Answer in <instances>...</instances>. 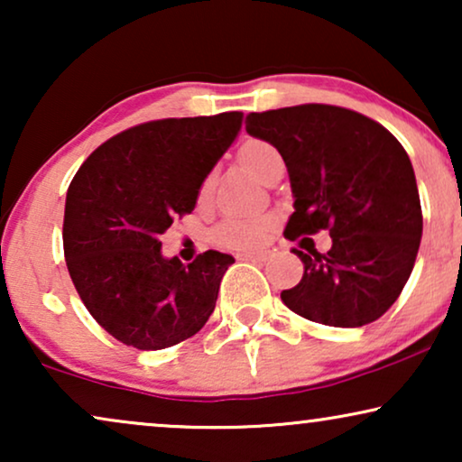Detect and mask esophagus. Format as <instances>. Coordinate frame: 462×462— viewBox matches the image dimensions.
Here are the masks:
<instances>
[{"instance_id":"obj_1","label":"esophagus","mask_w":462,"mask_h":462,"mask_svg":"<svg viewBox=\"0 0 462 462\" xmlns=\"http://www.w3.org/2000/svg\"><path fill=\"white\" fill-rule=\"evenodd\" d=\"M239 261H250V263H256V261H264L267 258V252H242V254H237Z\"/></svg>"}]
</instances>
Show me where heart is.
Returning a JSON list of instances; mask_svg holds the SVG:
<instances>
[{
  "instance_id": "b5f03b06",
  "label": "heart",
  "mask_w": 462,
  "mask_h": 462,
  "mask_svg": "<svg viewBox=\"0 0 462 462\" xmlns=\"http://www.w3.org/2000/svg\"><path fill=\"white\" fill-rule=\"evenodd\" d=\"M237 160L242 166L248 170L252 176H256L258 180H264L273 172L277 166H283L282 153L273 144L261 138H248L239 144L237 149ZM214 193V176L208 174L204 180L199 182L198 189V204H208ZM271 231V218L269 217H254V218H226L217 226L214 231V239L218 244L226 245V248L236 250H248L258 248L267 233Z\"/></svg>"
}]
</instances>
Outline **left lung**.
I'll list each match as a JSON object with an SVG mask.
<instances>
[{
  "label": "left lung",
  "mask_w": 462,
  "mask_h": 462,
  "mask_svg": "<svg viewBox=\"0 0 462 462\" xmlns=\"http://www.w3.org/2000/svg\"><path fill=\"white\" fill-rule=\"evenodd\" d=\"M248 134L286 162L294 212L286 236L330 231L332 248H294L302 280L282 300L300 318L334 328L376 321L414 269L422 210L412 163L391 132L334 105H296L245 116Z\"/></svg>",
  "instance_id": "1"
}]
</instances>
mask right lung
Here are the masks:
<instances>
[{
    "mask_svg": "<svg viewBox=\"0 0 462 462\" xmlns=\"http://www.w3.org/2000/svg\"><path fill=\"white\" fill-rule=\"evenodd\" d=\"M242 128V113L138 124L100 144L67 191L62 248L73 286L113 338L141 351L198 334L217 307L231 254L163 258L157 237L198 201V189Z\"/></svg>",
    "mask_w": 462,
    "mask_h": 462,
    "instance_id": "1",
    "label": "right lung"
}]
</instances>
